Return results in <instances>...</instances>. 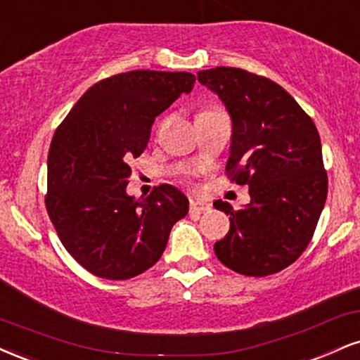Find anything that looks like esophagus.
I'll return each instance as SVG.
<instances>
[{
  "instance_id": "obj_1",
  "label": "esophagus",
  "mask_w": 360,
  "mask_h": 360,
  "mask_svg": "<svg viewBox=\"0 0 360 360\" xmlns=\"http://www.w3.org/2000/svg\"><path fill=\"white\" fill-rule=\"evenodd\" d=\"M209 210H210V204H207V202H198V200L190 202V215H200L204 212H209Z\"/></svg>"
}]
</instances>
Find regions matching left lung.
<instances>
[{
	"label": "left lung",
	"mask_w": 360,
	"mask_h": 360,
	"mask_svg": "<svg viewBox=\"0 0 360 360\" xmlns=\"http://www.w3.org/2000/svg\"><path fill=\"white\" fill-rule=\"evenodd\" d=\"M198 82L226 105L232 122L226 170L251 200L231 215L215 256L232 271L268 276L305 251L327 200L322 143L314 121L273 80L234 67L200 70Z\"/></svg>",
	"instance_id": "obj_1"
}]
</instances>
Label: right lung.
I'll list each match as a JSON object with an SVG mask.
<instances>
[{"label": "right lung", "mask_w": 360, "mask_h": 360, "mask_svg": "<svg viewBox=\"0 0 360 360\" xmlns=\"http://www.w3.org/2000/svg\"><path fill=\"white\" fill-rule=\"evenodd\" d=\"M188 72L133 70L101 80L55 131L46 160L45 204L63 248L105 280H129L163 255L172 227L188 212L173 185L128 195L131 168L155 117L192 91Z\"/></svg>", "instance_id": "add662e5"}]
</instances>
